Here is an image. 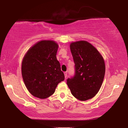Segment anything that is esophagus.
I'll use <instances>...</instances> for the list:
<instances>
[{"instance_id":"1","label":"esophagus","mask_w":128,"mask_h":128,"mask_svg":"<svg viewBox=\"0 0 128 128\" xmlns=\"http://www.w3.org/2000/svg\"><path fill=\"white\" fill-rule=\"evenodd\" d=\"M64 77H65V78H66V77H67V74H68V73H67V72H64Z\"/></svg>"}]
</instances>
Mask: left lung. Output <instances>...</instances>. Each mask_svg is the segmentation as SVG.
<instances>
[{
	"instance_id": "8db88e82",
	"label": "left lung",
	"mask_w": 128,
	"mask_h": 128,
	"mask_svg": "<svg viewBox=\"0 0 128 128\" xmlns=\"http://www.w3.org/2000/svg\"><path fill=\"white\" fill-rule=\"evenodd\" d=\"M74 62V76L67 79L72 95L81 101L92 98L98 92L104 78V60L95 47L88 42L71 43Z\"/></svg>"
}]
</instances>
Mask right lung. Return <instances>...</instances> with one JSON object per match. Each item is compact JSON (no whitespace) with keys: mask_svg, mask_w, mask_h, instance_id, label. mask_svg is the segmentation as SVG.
<instances>
[{"mask_svg":"<svg viewBox=\"0 0 128 128\" xmlns=\"http://www.w3.org/2000/svg\"><path fill=\"white\" fill-rule=\"evenodd\" d=\"M58 45L53 41H41L26 54L22 65L25 85L35 97L44 99L52 95L56 87L64 80L56 59Z\"/></svg>","mask_w":128,"mask_h":128,"instance_id":"add662e5","label":"right lung"}]
</instances>
